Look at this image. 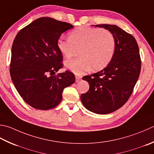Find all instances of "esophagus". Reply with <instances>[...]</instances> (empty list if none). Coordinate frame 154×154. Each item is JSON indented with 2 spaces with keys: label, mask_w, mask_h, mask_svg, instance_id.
<instances>
[{
  "label": "esophagus",
  "mask_w": 154,
  "mask_h": 154,
  "mask_svg": "<svg viewBox=\"0 0 154 154\" xmlns=\"http://www.w3.org/2000/svg\"><path fill=\"white\" fill-rule=\"evenodd\" d=\"M81 77L77 76V75H76V76H75V81H76V82H78V81H79L81 80Z\"/></svg>",
  "instance_id": "34e87169"
}]
</instances>
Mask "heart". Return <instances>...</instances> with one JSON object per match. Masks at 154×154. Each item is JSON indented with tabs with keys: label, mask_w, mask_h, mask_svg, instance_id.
Instances as JSON below:
<instances>
[{
	"label": "heart",
	"mask_w": 154,
	"mask_h": 154,
	"mask_svg": "<svg viewBox=\"0 0 154 154\" xmlns=\"http://www.w3.org/2000/svg\"><path fill=\"white\" fill-rule=\"evenodd\" d=\"M69 39L60 37L57 47L61 55L70 58L79 50V58L66 61L65 66L77 75L100 70L109 64L116 51V38L106 29L79 26L69 33Z\"/></svg>",
	"instance_id": "heart-1"
}]
</instances>
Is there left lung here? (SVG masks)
<instances>
[{"instance_id": "left-lung-1", "label": "left lung", "mask_w": 154, "mask_h": 154, "mask_svg": "<svg viewBox=\"0 0 154 154\" xmlns=\"http://www.w3.org/2000/svg\"><path fill=\"white\" fill-rule=\"evenodd\" d=\"M95 26L113 33L116 51L103 70L83 77L89 83V89L81 95V100L91 112L107 114L122 107L131 96L140 76L141 59L137 41L131 35L114 25Z\"/></svg>"}]
</instances>
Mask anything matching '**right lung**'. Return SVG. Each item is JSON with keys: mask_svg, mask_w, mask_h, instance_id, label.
<instances>
[{"mask_svg": "<svg viewBox=\"0 0 154 154\" xmlns=\"http://www.w3.org/2000/svg\"><path fill=\"white\" fill-rule=\"evenodd\" d=\"M73 26L50 17H41L17 33L12 46L10 73L13 83L27 104L47 110L61 101L63 89L75 81L71 72L55 75L63 67L57 47L63 32Z\"/></svg>", "mask_w": 154, "mask_h": 154, "instance_id": "add662e5", "label": "right lung"}]
</instances>
